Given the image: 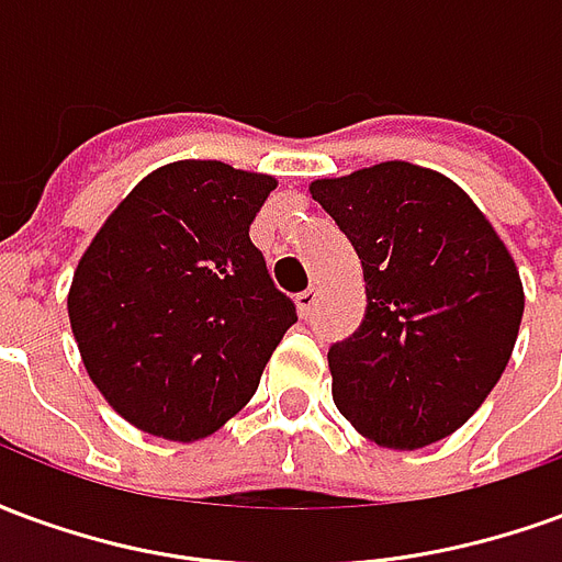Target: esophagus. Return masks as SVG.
Masks as SVG:
<instances>
[{
  "mask_svg": "<svg viewBox=\"0 0 562 562\" xmlns=\"http://www.w3.org/2000/svg\"><path fill=\"white\" fill-rule=\"evenodd\" d=\"M316 304H318V289H316V285L297 294V313H301L304 318H310L313 313H316Z\"/></svg>",
  "mask_w": 562,
  "mask_h": 562,
  "instance_id": "obj_1",
  "label": "esophagus"
}]
</instances>
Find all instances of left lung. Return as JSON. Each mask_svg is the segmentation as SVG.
I'll list each match as a JSON object with an SVG mask.
<instances>
[{
  "label": "left lung",
  "instance_id": "obj_1",
  "mask_svg": "<svg viewBox=\"0 0 562 562\" xmlns=\"http://www.w3.org/2000/svg\"><path fill=\"white\" fill-rule=\"evenodd\" d=\"M310 192L367 282L361 325L328 349L337 409L376 446L446 439L494 391L518 340L524 289L506 244L458 183L409 161Z\"/></svg>",
  "mask_w": 562,
  "mask_h": 562
}]
</instances>
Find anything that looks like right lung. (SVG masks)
I'll use <instances>...</instances> for the list:
<instances>
[{
	"label": "right lung",
	"instance_id": "add662e5",
	"mask_svg": "<svg viewBox=\"0 0 562 562\" xmlns=\"http://www.w3.org/2000/svg\"><path fill=\"white\" fill-rule=\"evenodd\" d=\"M273 189L225 161H173L128 192L80 258L71 334L95 389L144 434H216L297 322L249 240Z\"/></svg>",
	"mask_w": 562,
	"mask_h": 562
}]
</instances>
